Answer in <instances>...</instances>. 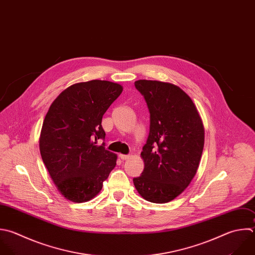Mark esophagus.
Masks as SVG:
<instances>
[{"instance_id":"obj_1","label":"esophagus","mask_w":255,"mask_h":255,"mask_svg":"<svg viewBox=\"0 0 255 255\" xmlns=\"http://www.w3.org/2000/svg\"><path fill=\"white\" fill-rule=\"evenodd\" d=\"M119 156H120V158L123 159V160H126V159H128V158L129 157L128 154H122V153H121Z\"/></svg>"}]
</instances>
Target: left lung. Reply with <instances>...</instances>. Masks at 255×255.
Instances as JSON below:
<instances>
[{
  "instance_id": "8db88e82",
  "label": "left lung",
  "mask_w": 255,
  "mask_h": 255,
  "mask_svg": "<svg viewBox=\"0 0 255 255\" xmlns=\"http://www.w3.org/2000/svg\"><path fill=\"white\" fill-rule=\"evenodd\" d=\"M135 89L149 112V132L140 153L144 168L133 178L147 201L164 203L178 196L194 177L204 144V128L191 99L178 87L139 80Z\"/></svg>"
}]
</instances>
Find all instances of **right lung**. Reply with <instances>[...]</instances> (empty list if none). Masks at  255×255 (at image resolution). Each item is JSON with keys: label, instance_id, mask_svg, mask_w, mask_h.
<instances>
[{"label": "right lung", "instance_id": "obj_1", "mask_svg": "<svg viewBox=\"0 0 255 255\" xmlns=\"http://www.w3.org/2000/svg\"><path fill=\"white\" fill-rule=\"evenodd\" d=\"M123 87L93 80L69 87L54 101L43 123L40 151L59 191L73 202L94 198L117 163L107 150L104 114L119 98Z\"/></svg>", "mask_w": 255, "mask_h": 255}]
</instances>
